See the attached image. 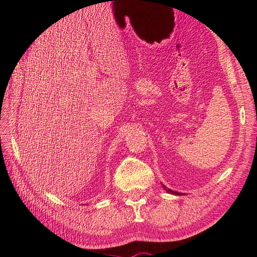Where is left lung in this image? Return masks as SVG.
I'll use <instances>...</instances> for the list:
<instances>
[{
    "mask_svg": "<svg viewBox=\"0 0 257 257\" xmlns=\"http://www.w3.org/2000/svg\"><path fill=\"white\" fill-rule=\"evenodd\" d=\"M163 186H164V189L168 192V193H170V194H175V195H180V193H178V192H174V191H172V190H169V189H167L166 188V186L165 185H163Z\"/></svg>",
    "mask_w": 257,
    "mask_h": 257,
    "instance_id": "8db88e82",
    "label": "left lung"
}]
</instances>
